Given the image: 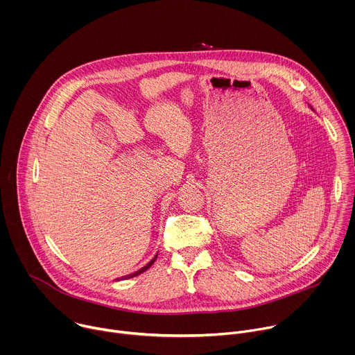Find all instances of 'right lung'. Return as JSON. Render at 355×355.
<instances>
[{
	"label": "right lung",
	"instance_id": "obj_1",
	"mask_svg": "<svg viewBox=\"0 0 355 355\" xmlns=\"http://www.w3.org/2000/svg\"><path fill=\"white\" fill-rule=\"evenodd\" d=\"M156 259H157V254H156V256H155V259H153V260H151V261H150V263H147V264H146V266H144V267H143V268H140V270H139V271H136V272H133V274H129V275H125V277H121V278H118V279H116V281H121V279H129V278H133V277H136V275H139V274H141V272H144V271H146V270H148V268H150V267H151V266H153V263H155V261H156Z\"/></svg>",
	"mask_w": 355,
	"mask_h": 355
}]
</instances>
